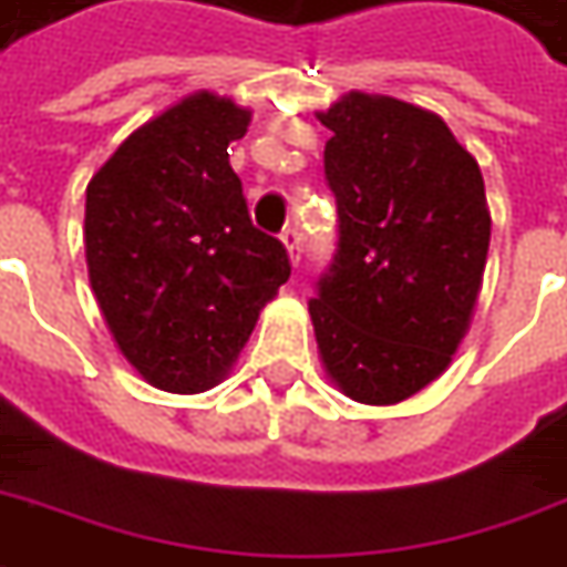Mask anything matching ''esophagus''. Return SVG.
<instances>
[{
    "label": "esophagus",
    "mask_w": 567,
    "mask_h": 567,
    "mask_svg": "<svg viewBox=\"0 0 567 567\" xmlns=\"http://www.w3.org/2000/svg\"><path fill=\"white\" fill-rule=\"evenodd\" d=\"M282 243L288 248V255H291V264H300V251H303V243H300V229L297 227H285L282 229Z\"/></svg>",
    "instance_id": "obj_1"
}]
</instances>
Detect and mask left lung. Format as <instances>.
I'll list each match as a JSON object with an SVG mask.
<instances>
[{
  "instance_id": "8db88e82",
  "label": "left lung",
  "mask_w": 567,
  "mask_h": 567,
  "mask_svg": "<svg viewBox=\"0 0 567 567\" xmlns=\"http://www.w3.org/2000/svg\"><path fill=\"white\" fill-rule=\"evenodd\" d=\"M338 248L316 282L324 371L395 405L449 368L485 272L491 215L476 159L421 106L350 91L319 113Z\"/></svg>"
}]
</instances>
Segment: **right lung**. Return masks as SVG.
<instances>
[{
  "mask_svg": "<svg viewBox=\"0 0 567 567\" xmlns=\"http://www.w3.org/2000/svg\"><path fill=\"white\" fill-rule=\"evenodd\" d=\"M251 113L199 91L118 146L85 193L94 297L122 355L165 393H202L291 276L251 224L227 146Z\"/></svg>",
  "mask_w": 567,
  "mask_h": 567,
  "instance_id": "1",
  "label": "right lung"
}]
</instances>
